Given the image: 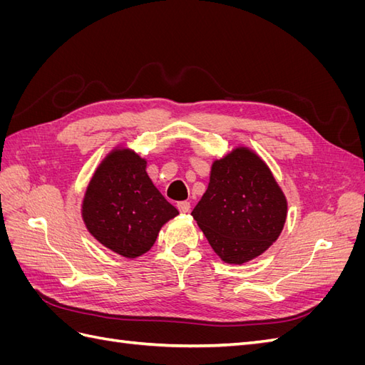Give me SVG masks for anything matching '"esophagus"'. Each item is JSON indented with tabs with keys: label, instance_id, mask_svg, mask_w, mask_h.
<instances>
[{
	"label": "esophagus",
	"instance_id": "obj_1",
	"mask_svg": "<svg viewBox=\"0 0 365 365\" xmlns=\"http://www.w3.org/2000/svg\"><path fill=\"white\" fill-rule=\"evenodd\" d=\"M176 207H178L181 213H189L190 212V202H187V201L178 202V204H176Z\"/></svg>",
	"mask_w": 365,
	"mask_h": 365
}]
</instances>
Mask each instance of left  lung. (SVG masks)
Wrapping results in <instances>:
<instances>
[{
	"label": "left lung",
	"mask_w": 365,
	"mask_h": 365,
	"mask_svg": "<svg viewBox=\"0 0 365 365\" xmlns=\"http://www.w3.org/2000/svg\"><path fill=\"white\" fill-rule=\"evenodd\" d=\"M288 202L268 165L247 148L216 160L192 216L217 256L242 264L280 236Z\"/></svg>",
	"instance_id": "left-lung-1"
}]
</instances>
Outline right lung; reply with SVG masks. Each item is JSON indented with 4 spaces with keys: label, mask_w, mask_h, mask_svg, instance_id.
<instances>
[{
    "label": "right lung",
    "mask_w": 365,
    "mask_h": 365,
    "mask_svg": "<svg viewBox=\"0 0 365 365\" xmlns=\"http://www.w3.org/2000/svg\"><path fill=\"white\" fill-rule=\"evenodd\" d=\"M176 215L149 178L146 160L129 149H115L101 163L82 204L88 231L126 259L148 252L160 228Z\"/></svg>",
    "instance_id": "1"
}]
</instances>
